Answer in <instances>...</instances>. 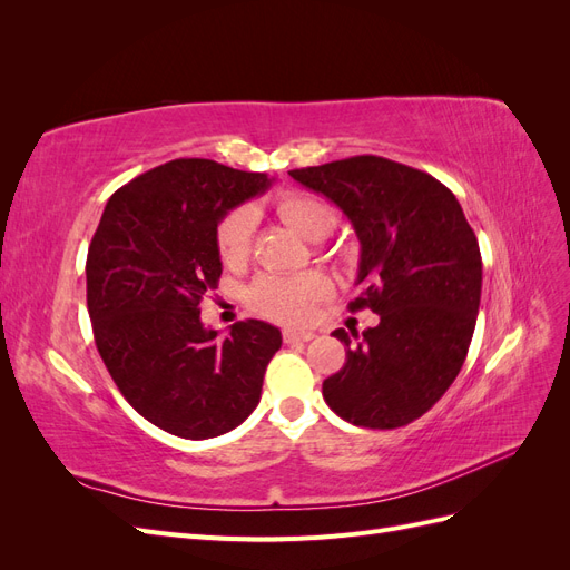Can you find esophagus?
I'll return each instance as SVG.
<instances>
[{"label": "esophagus", "mask_w": 570, "mask_h": 570, "mask_svg": "<svg viewBox=\"0 0 570 570\" xmlns=\"http://www.w3.org/2000/svg\"><path fill=\"white\" fill-rule=\"evenodd\" d=\"M283 340H285L287 344L308 342V340H314V333H308V331H285V333H283Z\"/></svg>", "instance_id": "obj_1"}]
</instances>
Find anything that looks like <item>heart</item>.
<instances>
[{
    "label": "heart",
    "mask_w": 570,
    "mask_h": 570,
    "mask_svg": "<svg viewBox=\"0 0 570 570\" xmlns=\"http://www.w3.org/2000/svg\"><path fill=\"white\" fill-rule=\"evenodd\" d=\"M281 218L308 243L333 233L337 216L325 199L306 193H283L275 202ZM256 233V214L252 206H239L220 218L216 228V249L220 262L239 268L252 256ZM331 281L318 271L302 275H258L249 287V304L254 312L281 323H302L314 312V304L331 295Z\"/></svg>",
    "instance_id": "heart-1"
}]
</instances>
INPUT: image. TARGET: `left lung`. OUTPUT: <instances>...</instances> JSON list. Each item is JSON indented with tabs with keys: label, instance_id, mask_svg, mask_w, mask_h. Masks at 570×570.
I'll return each mask as SVG.
<instances>
[{
	"label": "left lung",
	"instance_id": "obj_1",
	"mask_svg": "<svg viewBox=\"0 0 570 570\" xmlns=\"http://www.w3.org/2000/svg\"><path fill=\"white\" fill-rule=\"evenodd\" d=\"M350 218L361 243L352 312L381 323L333 333L347 364L323 381V400L354 425L392 430L421 419L459 375L475 331L482 258L450 187L383 157L289 170Z\"/></svg>",
	"mask_w": 570,
	"mask_h": 570
}]
</instances>
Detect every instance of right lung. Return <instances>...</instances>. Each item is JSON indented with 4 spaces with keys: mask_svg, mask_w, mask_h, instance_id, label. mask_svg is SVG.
Returning <instances> with one entry per match:
<instances>
[{
    "mask_svg": "<svg viewBox=\"0 0 570 570\" xmlns=\"http://www.w3.org/2000/svg\"><path fill=\"white\" fill-rule=\"evenodd\" d=\"M268 185L266 174L176 159L116 189L101 214L85 264L95 344L128 404L170 435H223L262 400L281 331L247 318L218 337L199 302L223 271L220 218Z\"/></svg>",
    "mask_w": 570,
    "mask_h": 570,
    "instance_id": "add662e5",
    "label": "right lung"
}]
</instances>
